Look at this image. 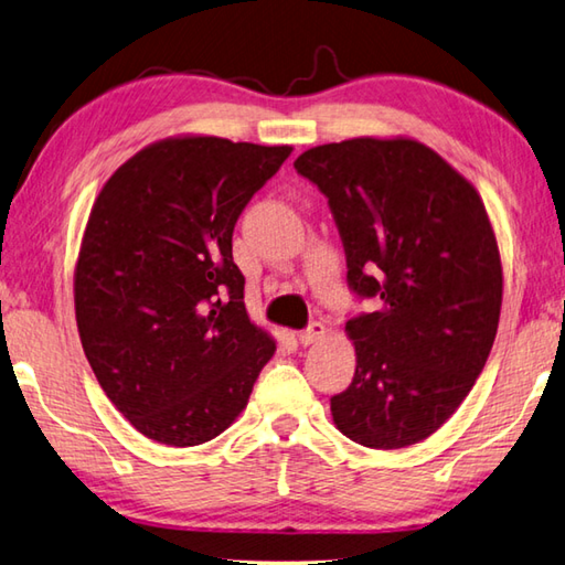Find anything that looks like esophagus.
<instances>
[{
    "instance_id": "obj_1",
    "label": "esophagus",
    "mask_w": 565,
    "mask_h": 565,
    "mask_svg": "<svg viewBox=\"0 0 565 565\" xmlns=\"http://www.w3.org/2000/svg\"><path fill=\"white\" fill-rule=\"evenodd\" d=\"M322 337H324V324H319V322H312L310 327L302 329V332L297 334V339H300V344H305V347L319 342V339H322Z\"/></svg>"
}]
</instances>
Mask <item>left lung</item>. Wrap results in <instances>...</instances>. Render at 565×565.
Returning a JSON list of instances; mask_svg holds the SVG:
<instances>
[{
    "instance_id": "obj_1",
    "label": "left lung",
    "mask_w": 565,
    "mask_h": 565,
    "mask_svg": "<svg viewBox=\"0 0 565 565\" xmlns=\"http://www.w3.org/2000/svg\"><path fill=\"white\" fill-rule=\"evenodd\" d=\"M332 209L347 280L376 312L351 317L339 433L398 450L428 438L472 391L502 310V260L477 189L411 137H354L295 159Z\"/></svg>"
}]
</instances>
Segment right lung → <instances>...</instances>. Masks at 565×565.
Here are the masks:
<instances>
[{"instance_id":"add662e5","label":"right lung","mask_w":565,"mask_h":565,"mask_svg":"<svg viewBox=\"0 0 565 565\" xmlns=\"http://www.w3.org/2000/svg\"><path fill=\"white\" fill-rule=\"evenodd\" d=\"M292 147L167 137L117 169L90 209L73 300L85 359L150 440H214L275 354L243 302L233 228Z\"/></svg>"}]
</instances>
